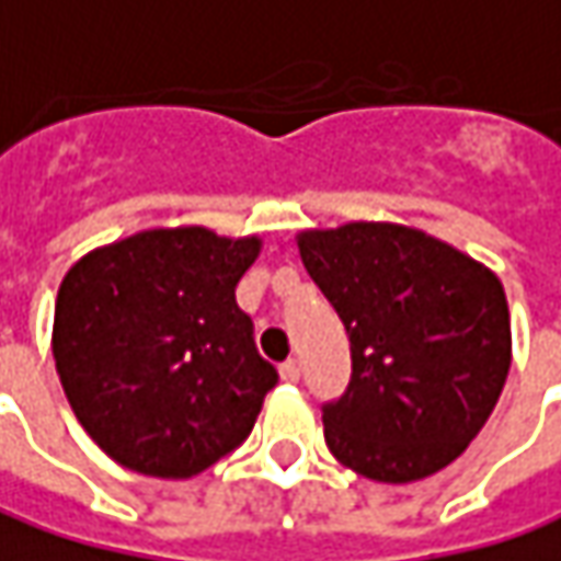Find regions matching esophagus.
I'll list each match as a JSON object with an SVG mask.
<instances>
[{
    "instance_id": "obj_1",
    "label": "esophagus",
    "mask_w": 561,
    "mask_h": 561,
    "mask_svg": "<svg viewBox=\"0 0 561 561\" xmlns=\"http://www.w3.org/2000/svg\"><path fill=\"white\" fill-rule=\"evenodd\" d=\"M279 374H282V379H285V382H298V377H301V364H298V360L291 357V360H285V364H282Z\"/></svg>"
}]
</instances>
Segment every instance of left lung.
<instances>
[{"label": "left lung", "mask_w": 561, "mask_h": 561, "mask_svg": "<svg viewBox=\"0 0 561 561\" xmlns=\"http://www.w3.org/2000/svg\"><path fill=\"white\" fill-rule=\"evenodd\" d=\"M298 254L352 342V382L323 404L329 451L379 483L443 471L490 421L512 367L500 276L399 222L307 229Z\"/></svg>", "instance_id": "obj_1"}]
</instances>
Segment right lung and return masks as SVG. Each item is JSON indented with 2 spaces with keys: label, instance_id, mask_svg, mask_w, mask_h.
<instances>
[{
  "label": "right lung",
  "instance_id": "1",
  "mask_svg": "<svg viewBox=\"0 0 561 561\" xmlns=\"http://www.w3.org/2000/svg\"><path fill=\"white\" fill-rule=\"evenodd\" d=\"M256 234L144 229L84 254L59 285L53 357L90 439L122 468L184 480L254 430L276 367L254 348L234 285Z\"/></svg>",
  "mask_w": 561,
  "mask_h": 561
}]
</instances>
